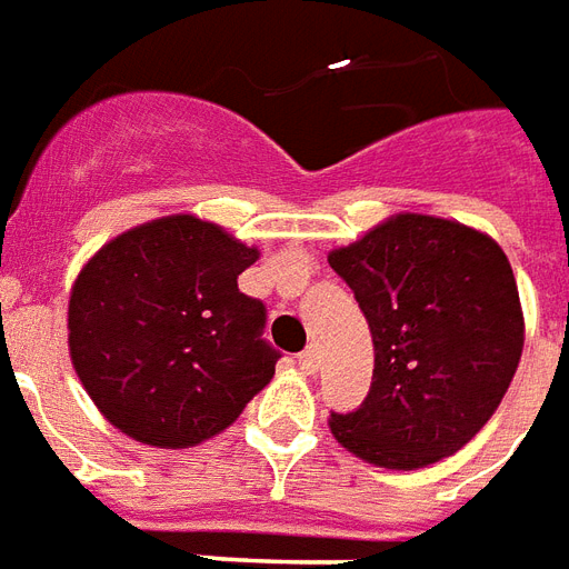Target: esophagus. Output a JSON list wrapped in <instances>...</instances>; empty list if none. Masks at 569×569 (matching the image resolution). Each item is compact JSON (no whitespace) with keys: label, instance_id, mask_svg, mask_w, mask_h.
Returning <instances> with one entry per match:
<instances>
[{"label":"esophagus","instance_id":"esophagus-1","mask_svg":"<svg viewBox=\"0 0 569 569\" xmlns=\"http://www.w3.org/2000/svg\"><path fill=\"white\" fill-rule=\"evenodd\" d=\"M297 363H300V370L306 372V376H315V372H318V367H321V355H318V348L309 346L306 351H300Z\"/></svg>","mask_w":569,"mask_h":569}]
</instances>
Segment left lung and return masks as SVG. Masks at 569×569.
<instances>
[{
	"instance_id": "1",
	"label": "left lung",
	"mask_w": 569,
	"mask_h": 569,
	"mask_svg": "<svg viewBox=\"0 0 569 569\" xmlns=\"http://www.w3.org/2000/svg\"><path fill=\"white\" fill-rule=\"evenodd\" d=\"M327 263L372 333L360 409L330 416L336 442L385 470L463 449L495 416L525 348V312L503 248L467 223L400 211Z\"/></svg>"
}]
</instances>
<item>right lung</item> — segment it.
Masks as SVG:
<instances>
[{"label": "right lung", "instance_id": "obj_1", "mask_svg": "<svg viewBox=\"0 0 569 569\" xmlns=\"http://www.w3.org/2000/svg\"><path fill=\"white\" fill-rule=\"evenodd\" d=\"M260 251L197 214L114 236L69 293V358L90 400L142 446L190 449L276 376L263 302L239 276Z\"/></svg>", "mask_w": 569, "mask_h": 569}]
</instances>
